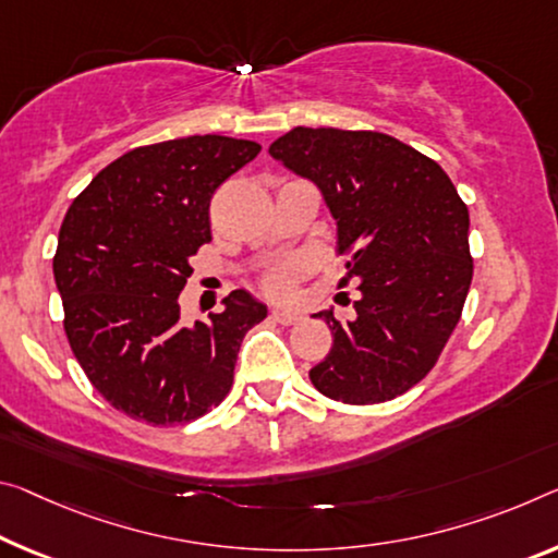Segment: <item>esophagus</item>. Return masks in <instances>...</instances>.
<instances>
[{
  "label": "esophagus",
  "mask_w": 558,
  "mask_h": 558,
  "mask_svg": "<svg viewBox=\"0 0 558 558\" xmlns=\"http://www.w3.org/2000/svg\"><path fill=\"white\" fill-rule=\"evenodd\" d=\"M270 317H272V320H276L278 325H286V327L303 320V317H300L298 313H290V311H272Z\"/></svg>",
  "instance_id": "obj_1"
}]
</instances>
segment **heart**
Here are the masks:
<instances>
[{
  "label": "heart",
  "mask_w": 558,
  "mask_h": 558,
  "mask_svg": "<svg viewBox=\"0 0 558 558\" xmlns=\"http://www.w3.org/2000/svg\"><path fill=\"white\" fill-rule=\"evenodd\" d=\"M298 278H300V265H295V263L276 265V268H270L260 278V288L265 295H270L276 300H290L295 295Z\"/></svg>",
  "instance_id": "1"
}]
</instances>
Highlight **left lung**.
<instances>
[{
    "label": "left lung",
    "instance_id": "obj_1",
    "mask_svg": "<svg viewBox=\"0 0 558 558\" xmlns=\"http://www.w3.org/2000/svg\"><path fill=\"white\" fill-rule=\"evenodd\" d=\"M268 154L317 183L350 255L357 317L320 313L332 332L311 369L315 390L344 404L395 400L427 377L472 286L470 210L437 161L379 131L295 126Z\"/></svg>",
    "mask_w": 558,
    "mask_h": 558
}]
</instances>
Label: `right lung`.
<instances>
[{"instance_id": "add662e5", "label": "right lung", "mask_w": 558, "mask_h": 558, "mask_svg": "<svg viewBox=\"0 0 558 558\" xmlns=\"http://www.w3.org/2000/svg\"><path fill=\"white\" fill-rule=\"evenodd\" d=\"M260 144L189 136L138 146L101 168L69 206L54 280L74 357L113 410L168 427L226 400L245 332L265 305L245 290L210 323L181 325L191 255L210 243V198Z\"/></svg>"}]
</instances>
